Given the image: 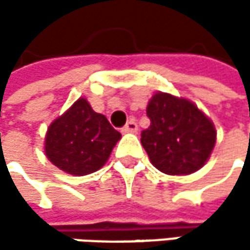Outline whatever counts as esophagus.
I'll return each mask as SVG.
<instances>
[{"mask_svg": "<svg viewBox=\"0 0 250 250\" xmlns=\"http://www.w3.org/2000/svg\"><path fill=\"white\" fill-rule=\"evenodd\" d=\"M123 131H125V133H136V131H137V125H136V122H134V120L127 122V125L123 127Z\"/></svg>", "mask_w": 250, "mask_h": 250, "instance_id": "1", "label": "esophagus"}]
</instances>
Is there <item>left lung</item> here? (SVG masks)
<instances>
[{
	"mask_svg": "<svg viewBox=\"0 0 250 250\" xmlns=\"http://www.w3.org/2000/svg\"><path fill=\"white\" fill-rule=\"evenodd\" d=\"M150 125L140 142L161 172L188 175L210 158L216 143L213 123L191 101L158 92L147 104Z\"/></svg>",
	"mask_w": 250,
	"mask_h": 250,
	"instance_id": "8db88e82",
	"label": "left lung"
}]
</instances>
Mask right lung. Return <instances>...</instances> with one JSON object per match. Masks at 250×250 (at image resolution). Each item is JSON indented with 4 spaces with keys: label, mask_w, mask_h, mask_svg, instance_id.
Listing matches in <instances>:
<instances>
[{
    "label": "right lung",
    "mask_w": 250,
    "mask_h": 250,
    "mask_svg": "<svg viewBox=\"0 0 250 250\" xmlns=\"http://www.w3.org/2000/svg\"><path fill=\"white\" fill-rule=\"evenodd\" d=\"M122 134L105 116L95 113L86 100L79 98L46 134V155L59 169L72 175L98 171L108 159Z\"/></svg>",
    "instance_id": "1"
}]
</instances>
